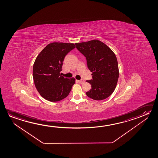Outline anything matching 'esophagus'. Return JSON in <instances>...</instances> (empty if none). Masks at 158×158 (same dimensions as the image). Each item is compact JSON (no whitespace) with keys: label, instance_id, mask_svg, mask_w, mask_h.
<instances>
[{"label":"esophagus","instance_id":"obj_1","mask_svg":"<svg viewBox=\"0 0 158 158\" xmlns=\"http://www.w3.org/2000/svg\"><path fill=\"white\" fill-rule=\"evenodd\" d=\"M78 83H80L81 84H83V83L85 82V81L81 80H77Z\"/></svg>","mask_w":158,"mask_h":158}]
</instances>
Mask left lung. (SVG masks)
<instances>
[{"instance_id": "left-lung-1", "label": "left lung", "mask_w": 158, "mask_h": 158, "mask_svg": "<svg viewBox=\"0 0 158 158\" xmlns=\"http://www.w3.org/2000/svg\"><path fill=\"white\" fill-rule=\"evenodd\" d=\"M77 50L85 57L92 79L87 82L91 89L86 92L88 97L96 100L105 99L115 89L119 76L117 58L113 51L100 40L75 43Z\"/></svg>"}]
</instances>
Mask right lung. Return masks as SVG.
<instances>
[{
	"label": "right lung",
	"mask_w": 158,
	"mask_h": 158,
	"mask_svg": "<svg viewBox=\"0 0 158 158\" xmlns=\"http://www.w3.org/2000/svg\"><path fill=\"white\" fill-rule=\"evenodd\" d=\"M75 48L73 43H52L36 58L33 67V81L38 92L46 100L60 101L70 92L75 79L64 77L60 72L65 56Z\"/></svg>",
	"instance_id": "obj_1"
}]
</instances>
